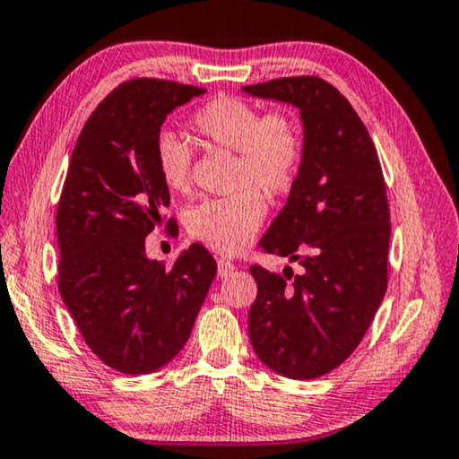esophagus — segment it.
I'll return each mask as SVG.
<instances>
[{
    "mask_svg": "<svg viewBox=\"0 0 459 459\" xmlns=\"http://www.w3.org/2000/svg\"><path fill=\"white\" fill-rule=\"evenodd\" d=\"M234 270H236V266L230 260L221 258L220 262H217V276L220 278H228L230 274H234Z\"/></svg>",
    "mask_w": 459,
    "mask_h": 459,
    "instance_id": "esophagus-1",
    "label": "esophagus"
}]
</instances>
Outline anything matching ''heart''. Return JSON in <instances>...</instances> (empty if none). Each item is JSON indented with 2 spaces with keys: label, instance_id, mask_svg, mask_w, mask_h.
I'll use <instances>...</instances> for the list:
<instances>
[{
  "label": "heart",
  "instance_id": "heart-1",
  "mask_svg": "<svg viewBox=\"0 0 459 459\" xmlns=\"http://www.w3.org/2000/svg\"><path fill=\"white\" fill-rule=\"evenodd\" d=\"M201 139L217 149L238 152L236 187L230 197L207 199L187 215L189 234L223 255L246 250L264 221L266 207L254 187L268 197L292 187L302 160V141L294 120L282 112H262L239 99L220 96L201 107L191 118ZM160 181L173 193L191 189V155L173 133H160L155 144Z\"/></svg>",
  "mask_w": 459,
  "mask_h": 459
}]
</instances>
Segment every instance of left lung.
<instances>
[{
	"instance_id": "obj_1",
	"label": "left lung",
	"mask_w": 459,
	"mask_h": 459,
	"mask_svg": "<svg viewBox=\"0 0 459 459\" xmlns=\"http://www.w3.org/2000/svg\"><path fill=\"white\" fill-rule=\"evenodd\" d=\"M300 112L302 160L282 212L262 238L302 274L252 266L258 296L247 331L255 355L288 379H316L363 341L387 290L389 205L375 144L334 86L316 76L244 86Z\"/></svg>"
}]
</instances>
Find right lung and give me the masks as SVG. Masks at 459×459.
Instances as JSON below:
<instances>
[{"instance_id": "add662e5", "label": "right lung", "mask_w": 459, "mask_h": 459, "mask_svg": "<svg viewBox=\"0 0 459 459\" xmlns=\"http://www.w3.org/2000/svg\"><path fill=\"white\" fill-rule=\"evenodd\" d=\"M204 92L128 80L96 107L72 151L56 215L60 296L94 355L126 375L155 373L179 355L217 272L201 244L171 268L144 252L171 201L155 163L160 126Z\"/></svg>"}]
</instances>
